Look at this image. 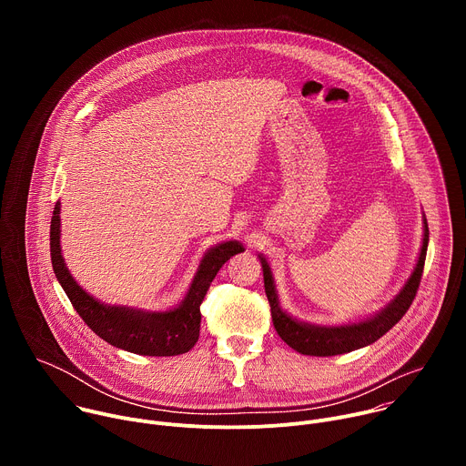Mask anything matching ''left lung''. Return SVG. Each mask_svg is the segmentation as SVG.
<instances>
[{"label": "left lung", "mask_w": 466, "mask_h": 466, "mask_svg": "<svg viewBox=\"0 0 466 466\" xmlns=\"http://www.w3.org/2000/svg\"><path fill=\"white\" fill-rule=\"evenodd\" d=\"M428 239H430V230H428V221L424 218L422 248H420L415 269L410 280L406 282V286L402 288V291L374 317L361 322L345 324V326H313V324L299 322L297 319L288 315L279 306V295L275 289V280L271 275L269 263L263 256H259L261 269H263L265 295H268V300L271 306L275 329L279 331L282 341L304 356H338V354H347L378 341L406 315V311L413 304V299L417 295L422 271H424Z\"/></svg>", "instance_id": "8db88e82"}]
</instances>
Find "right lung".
I'll return each mask as SVG.
<instances>
[{"label":"right lung","instance_id":"1","mask_svg":"<svg viewBox=\"0 0 466 466\" xmlns=\"http://www.w3.org/2000/svg\"><path fill=\"white\" fill-rule=\"evenodd\" d=\"M60 203L55 205L49 230L53 271L81 319L103 341L140 356H178L193 349L201 329V304L218 271L243 252L239 241L212 247L201 259L184 300L169 311H142L125 306H106L90 297L70 275L60 252Z\"/></svg>","mask_w":466,"mask_h":466}]
</instances>
